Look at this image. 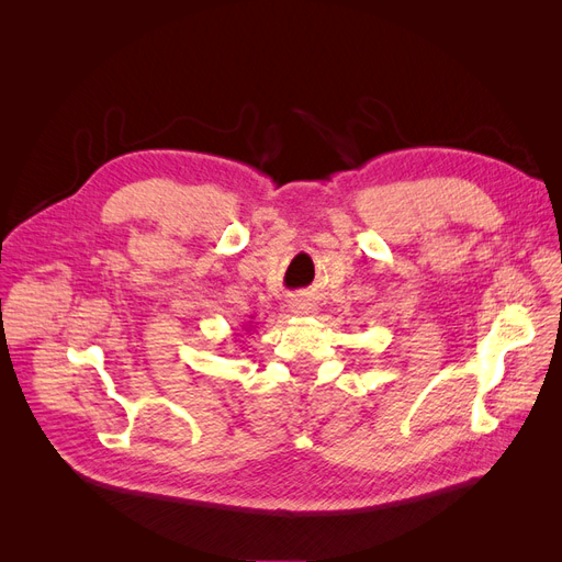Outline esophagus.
Segmentation results:
<instances>
[{"label": "esophagus", "mask_w": 562, "mask_h": 562, "mask_svg": "<svg viewBox=\"0 0 562 562\" xmlns=\"http://www.w3.org/2000/svg\"><path fill=\"white\" fill-rule=\"evenodd\" d=\"M288 307H291V312L293 314H297V316H302V314H307L312 307H310V302L307 300H302V297H295L291 304H288Z\"/></svg>", "instance_id": "1"}]
</instances>
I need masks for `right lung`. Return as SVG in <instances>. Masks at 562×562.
Returning a JSON list of instances; mask_svg holds the SVG:
<instances>
[{"label":"right lung","mask_w":562,"mask_h":562,"mask_svg":"<svg viewBox=\"0 0 562 562\" xmlns=\"http://www.w3.org/2000/svg\"><path fill=\"white\" fill-rule=\"evenodd\" d=\"M246 333H248V330H246Z\"/></svg>","instance_id":"add662e5"}]
</instances>
